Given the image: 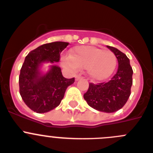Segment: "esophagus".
Segmentation results:
<instances>
[{
	"mask_svg": "<svg viewBox=\"0 0 153 153\" xmlns=\"http://www.w3.org/2000/svg\"><path fill=\"white\" fill-rule=\"evenodd\" d=\"M81 78H82V76H81L80 74L76 75V76H75V79H76V80H79V79H80Z\"/></svg>",
	"mask_w": 153,
	"mask_h": 153,
	"instance_id": "esophagus-1",
	"label": "esophagus"
}]
</instances>
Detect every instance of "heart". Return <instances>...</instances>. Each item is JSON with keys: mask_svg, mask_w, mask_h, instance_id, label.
Listing matches in <instances>:
<instances>
[{"mask_svg": "<svg viewBox=\"0 0 153 153\" xmlns=\"http://www.w3.org/2000/svg\"><path fill=\"white\" fill-rule=\"evenodd\" d=\"M62 63L65 67L71 68L86 69L90 79L101 81L113 74L117 67V59L116 55L108 50L81 46L73 50L69 58H63Z\"/></svg>", "mask_w": 153, "mask_h": 153, "instance_id": "b5f03b06", "label": "heart"}]
</instances>
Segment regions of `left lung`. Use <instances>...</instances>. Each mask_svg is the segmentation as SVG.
Segmentation results:
<instances>
[{
	"instance_id": "1",
	"label": "left lung",
	"mask_w": 153,
	"mask_h": 153,
	"mask_svg": "<svg viewBox=\"0 0 153 153\" xmlns=\"http://www.w3.org/2000/svg\"><path fill=\"white\" fill-rule=\"evenodd\" d=\"M107 47L118 60L117 74L107 83H90L83 98L89 106L98 111L113 113L123 107L130 96L133 71L125 53L115 47Z\"/></svg>"
}]
</instances>
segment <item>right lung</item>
<instances>
[{"label":"right lung","instance_id":"obj_1","mask_svg":"<svg viewBox=\"0 0 153 153\" xmlns=\"http://www.w3.org/2000/svg\"><path fill=\"white\" fill-rule=\"evenodd\" d=\"M67 42L45 44L30 51L25 57L19 76L20 94L27 106L37 113L49 112L60 105L64 93L75 79H67L61 69L53 65L46 74L40 67L43 63L59 62L60 53L68 46Z\"/></svg>","mask_w":153,"mask_h":153}]
</instances>
